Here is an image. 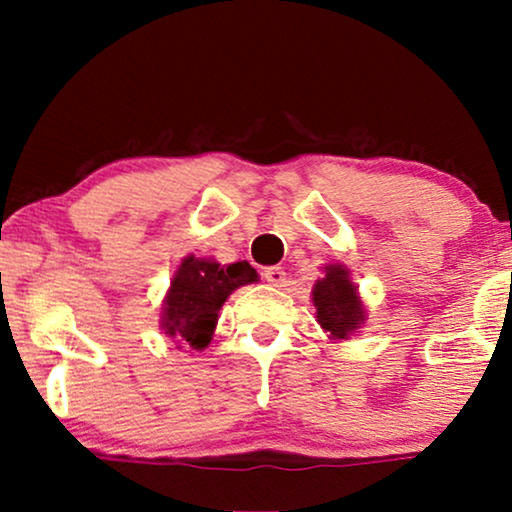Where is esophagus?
<instances>
[{"label": "esophagus", "instance_id": "esophagus-1", "mask_svg": "<svg viewBox=\"0 0 512 512\" xmlns=\"http://www.w3.org/2000/svg\"><path fill=\"white\" fill-rule=\"evenodd\" d=\"M263 279L268 284H272V286H282V284H286V272H284V268H263Z\"/></svg>", "mask_w": 512, "mask_h": 512}]
</instances>
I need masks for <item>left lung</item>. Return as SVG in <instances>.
I'll use <instances>...</instances> for the list:
<instances>
[{
	"label": "left lung",
	"instance_id": "1",
	"mask_svg": "<svg viewBox=\"0 0 512 512\" xmlns=\"http://www.w3.org/2000/svg\"><path fill=\"white\" fill-rule=\"evenodd\" d=\"M317 321L333 338L345 340L363 324V307L349 272L342 265H328L326 275L317 279L312 291Z\"/></svg>",
	"mask_w": 512,
	"mask_h": 512
}]
</instances>
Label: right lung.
Segmentation results:
<instances>
[{"mask_svg":"<svg viewBox=\"0 0 512 512\" xmlns=\"http://www.w3.org/2000/svg\"><path fill=\"white\" fill-rule=\"evenodd\" d=\"M256 282L247 261L221 265L207 258H184L163 307L165 333L181 345L205 349L214 335L221 305L237 286Z\"/></svg>","mask_w":512,"mask_h":512,"instance_id":"add662e5","label":"right lung"}]
</instances>
